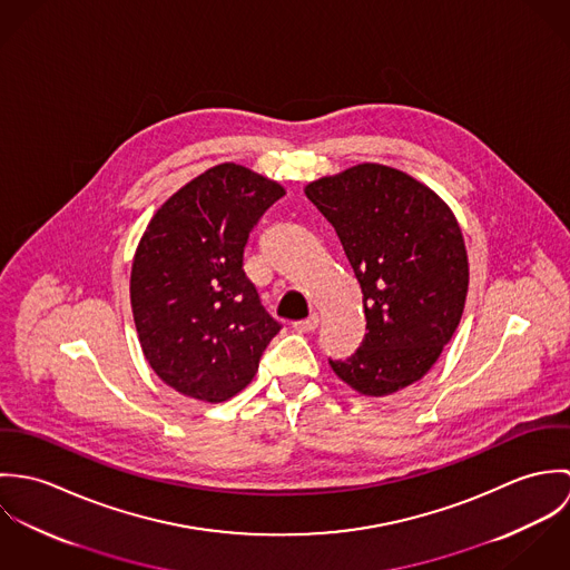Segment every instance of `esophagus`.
Here are the masks:
<instances>
[{
    "label": "esophagus",
    "mask_w": 570,
    "mask_h": 570,
    "mask_svg": "<svg viewBox=\"0 0 570 570\" xmlns=\"http://www.w3.org/2000/svg\"><path fill=\"white\" fill-rule=\"evenodd\" d=\"M316 326H318V316H309L307 321L294 323V328H296L298 333H312V331H316Z\"/></svg>",
    "instance_id": "obj_1"
}]
</instances>
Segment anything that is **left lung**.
Segmentation results:
<instances>
[{"label":"left lung","mask_w":570,"mask_h":570,"mask_svg":"<svg viewBox=\"0 0 570 570\" xmlns=\"http://www.w3.org/2000/svg\"><path fill=\"white\" fill-rule=\"evenodd\" d=\"M333 226L362 287L366 333L355 355L328 360L366 397L419 382L461 323L470 261L452 208L423 181L362 163L305 186Z\"/></svg>","instance_id":"1"}]
</instances>
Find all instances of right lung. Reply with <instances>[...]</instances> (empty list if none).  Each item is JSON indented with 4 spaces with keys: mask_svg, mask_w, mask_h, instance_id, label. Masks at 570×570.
<instances>
[{
    "mask_svg": "<svg viewBox=\"0 0 570 570\" xmlns=\"http://www.w3.org/2000/svg\"><path fill=\"white\" fill-rule=\"evenodd\" d=\"M285 186L222 163L154 213L131 263L129 296L145 360L166 386L219 404L252 382L278 333L245 278L244 247Z\"/></svg>",
    "mask_w": 570,
    "mask_h": 570,
    "instance_id": "add662e5",
    "label": "right lung"
}]
</instances>
